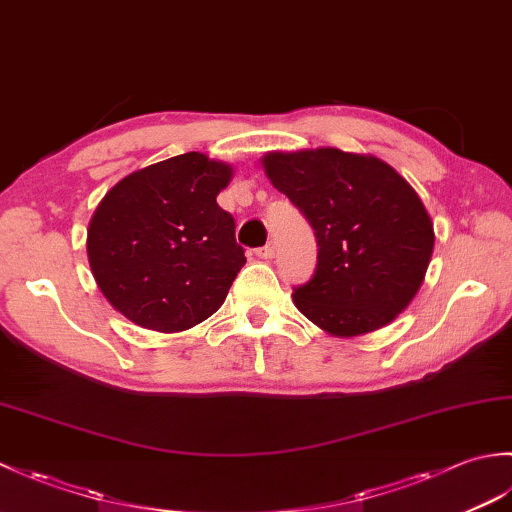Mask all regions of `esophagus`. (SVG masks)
I'll list each match as a JSON object with an SVG mask.
<instances>
[{
	"label": "esophagus",
	"mask_w": 512,
	"mask_h": 512,
	"mask_svg": "<svg viewBox=\"0 0 512 512\" xmlns=\"http://www.w3.org/2000/svg\"><path fill=\"white\" fill-rule=\"evenodd\" d=\"M257 257H262V259H273V257H275V242H268L266 246L257 248Z\"/></svg>",
	"instance_id": "obj_1"
}]
</instances>
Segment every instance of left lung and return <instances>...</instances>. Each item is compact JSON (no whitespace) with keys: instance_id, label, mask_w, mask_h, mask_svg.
Segmentation results:
<instances>
[{"instance_id":"1","label":"left lung","mask_w":512,"mask_h":512,"mask_svg":"<svg viewBox=\"0 0 512 512\" xmlns=\"http://www.w3.org/2000/svg\"><path fill=\"white\" fill-rule=\"evenodd\" d=\"M264 169L317 237V268L292 301L334 336L374 332L409 306L433 253V224L411 184L374 156L341 149L266 154Z\"/></svg>"}]
</instances>
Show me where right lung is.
I'll use <instances>...</instances> for the list:
<instances>
[{"mask_svg":"<svg viewBox=\"0 0 512 512\" xmlns=\"http://www.w3.org/2000/svg\"><path fill=\"white\" fill-rule=\"evenodd\" d=\"M233 169L198 151L123 178L88 228L105 299L140 328L189 330L222 306L246 264L235 220L215 202Z\"/></svg>","mask_w":512,"mask_h":512,"instance_id":"1","label":"right lung"}]
</instances>
